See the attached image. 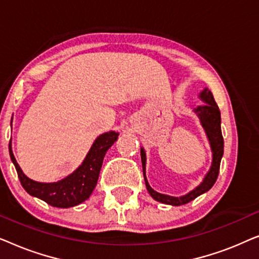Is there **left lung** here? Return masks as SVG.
Instances as JSON below:
<instances>
[{"mask_svg":"<svg viewBox=\"0 0 259 259\" xmlns=\"http://www.w3.org/2000/svg\"><path fill=\"white\" fill-rule=\"evenodd\" d=\"M199 98L204 104L197 106L193 111L198 116H199L201 126L204 127L205 132H206L207 139L210 141L212 151V164L210 171L206 173V176H205L203 182L200 183V185H198L196 189L182 197H171L167 196V194H162L157 192V191H154L147 182L146 173H145V171H146V153H145L144 148L141 147L140 154L141 162H143V172L145 184H146V189L148 191V193L151 194V197L153 198L154 200L160 201V203L173 205V206H180V205L190 203L191 200L196 199V198L199 197L200 194L207 192V191L214 185L215 180L218 178L219 166H221V160L223 153H224V140H223L221 128V111H219L218 105L215 104L213 95H212V93L207 90V88H205V90L201 92Z\"/></svg>","mask_w":259,"mask_h":259,"instance_id":"1","label":"left lung"}]
</instances>
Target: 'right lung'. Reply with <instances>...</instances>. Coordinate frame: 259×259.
<instances>
[{
    "label": "right lung",
    "mask_w": 259,
    "mask_h": 259,
    "mask_svg": "<svg viewBox=\"0 0 259 259\" xmlns=\"http://www.w3.org/2000/svg\"><path fill=\"white\" fill-rule=\"evenodd\" d=\"M118 136L119 133L114 131L99 136L92 145L82 164L66 178L56 183H38L28 178L14 157L12 141L9 143V154L16 168L21 185L30 196L36 197L54 207H73L87 200L93 192L97 186L106 152L115 143Z\"/></svg>",
    "instance_id": "obj_1"
}]
</instances>
